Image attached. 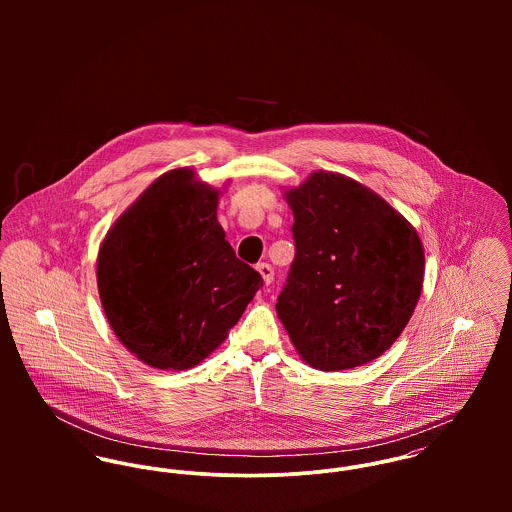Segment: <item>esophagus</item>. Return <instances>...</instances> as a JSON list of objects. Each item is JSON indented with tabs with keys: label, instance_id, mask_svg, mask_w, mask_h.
I'll return each instance as SVG.
<instances>
[{
	"label": "esophagus",
	"instance_id": "esophagus-1",
	"mask_svg": "<svg viewBox=\"0 0 512 512\" xmlns=\"http://www.w3.org/2000/svg\"><path fill=\"white\" fill-rule=\"evenodd\" d=\"M256 270H258V274L262 276L264 284H266V286H270V284H272V280H274V270H272V266H270V264H266V262H262V264H258V266H256Z\"/></svg>",
	"mask_w": 512,
	"mask_h": 512
}]
</instances>
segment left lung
Instances as JSON below:
<instances>
[{
    "label": "left lung",
    "instance_id": "obj_1",
    "mask_svg": "<svg viewBox=\"0 0 512 512\" xmlns=\"http://www.w3.org/2000/svg\"><path fill=\"white\" fill-rule=\"evenodd\" d=\"M284 197L295 260L276 311L305 365L363 366L408 325L424 286L416 228L363 183L313 171Z\"/></svg>",
    "mask_w": 512,
    "mask_h": 512
}]
</instances>
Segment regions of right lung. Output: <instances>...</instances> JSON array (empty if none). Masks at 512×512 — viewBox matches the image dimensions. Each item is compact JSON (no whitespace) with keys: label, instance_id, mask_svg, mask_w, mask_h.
Wrapping results in <instances>:
<instances>
[{"label":"right lung","instance_id":"1","mask_svg":"<svg viewBox=\"0 0 512 512\" xmlns=\"http://www.w3.org/2000/svg\"><path fill=\"white\" fill-rule=\"evenodd\" d=\"M226 185L201 181L191 167L169 169L100 242L96 284L104 315L144 365H201L262 288L260 274L234 256L217 220Z\"/></svg>","mask_w":512,"mask_h":512}]
</instances>
